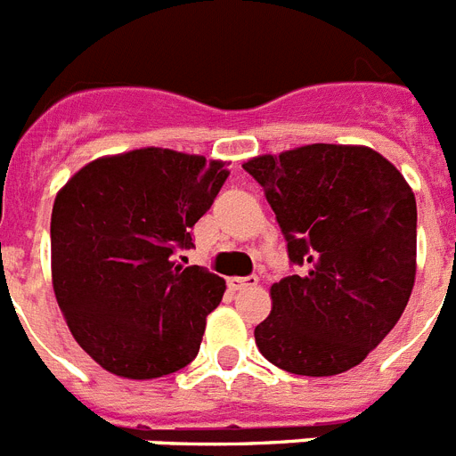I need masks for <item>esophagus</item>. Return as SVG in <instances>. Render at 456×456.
Instances as JSON below:
<instances>
[{
  "instance_id": "1",
  "label": "esophagus",
  "mask_w": 456,
  "mask_h": 456,
  "mask_svg": "<svg viewBox=\"0 0 456 456\" xmlns=\"http://www.w3.org/2000/svg\"><path fill=\"white\" fill-rule=\"evenodd\" d=\"M258 283V276L251 274V276H231L228 279V286H231V290H244V288H251Z\"/></svg>"
}]
</instances>
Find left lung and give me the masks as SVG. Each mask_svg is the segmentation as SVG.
I'll return each instance as SVG.
<instances>
[{
  "mask_svg": "<svg viewBox=\"0 0 456 456\" xmlns=\"http://www.w3.org/2000/svg\"><path fill=\"white\" fill-rule=\"evenodd\" d=\"M265 191L299 274L272 286L256 346L274 367H357L402 318L415 283L418 208L403 175L369 147H297L242 166Z\"/></svg>",
  "mask_w": 456,
  "mask_h": 456,
  "instance_id": "1",
  "label": "left lung"
}]
</instances>
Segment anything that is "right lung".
<instances>
[{"instance_id":"1","label":"right lung","mask_w":456,"mask_h":456,"mask_svg":"<svg viewBox=\"0 0 456 456\" xmlns=\"http://www.w3.org/2000/svg\"><path fill=\"white\" fill-rule=\"evenodd\" d=\"M224 166L145 147L87 163L54 198V297L106 371L159 379L198 355L225 281L173 256L193 248L191 231L224 186Z\"/></svg>"}]
</instances>
